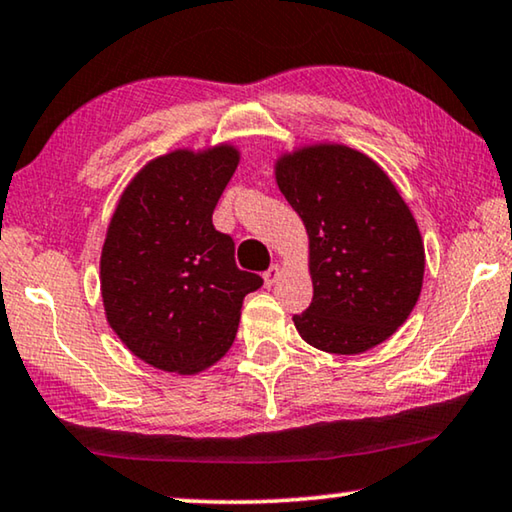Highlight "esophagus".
I'll list each match as a JSON object with an SVG mask.
<instances>
[{"label": "esophagus", "mask_w": 512, "mask_h": 512, "mask_svg": "<svg viewBox=\"0 0 512 512\" xmlns=\"http://www.w3.org/2000/svg\"><path fill=\"white\" fill-rule=\"evenodd\" d=\"M280 273H282V269H280V266H278V264H273V266H271V269L264 273V285H266V287L276 285V282H278V278H280Z\"/></svg>", "instance_id": "esophagus-1"}]
</instances>
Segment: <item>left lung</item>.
Returning <instances> with one entry per match:
<instances>
[{
	"label": "left lung",
	"instance_id": "obj_1",
	"mask_svg": "<svg viewBox=\"0 0 512 512\" xmlns=\"http://www.w3.org/2000/svg\"><path fill=\"white\" fill-rule=\"evenodd\" d=\"M276 181L308 232L312 303L294 315L301 338L329 354H363L391 338L425 273L421 232L395 183L345 144L282 154Z\"/></svg>",
	"mask_w": 512,
	"mask_h": 512
}]
</instances>
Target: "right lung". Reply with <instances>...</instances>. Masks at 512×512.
Returning <instances> with one entry per match:
<instances>
[{
	"instance_id": "1",
	"label": "right lung",
	"mask_w": 512,
	"mask_h": 512,
	"mask_svg": "<svg viewBox=\"0 0 512 512\" xmlns=\"http://www.w3.org/2000/svg\"><path fill=\"white\" fill-rule=\"evenodd\" d=\"M239 165L232 144L177 149L128 183L105 234L101 294L119 340L158 370L197 375L220 361L239 329L257 273L234 262L213 209Z\"/></svg>"
}]
</instances>
